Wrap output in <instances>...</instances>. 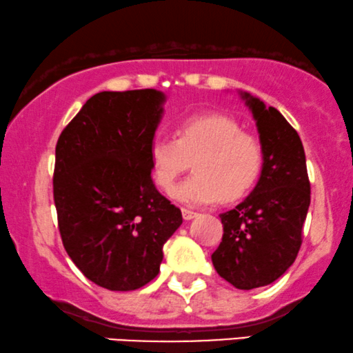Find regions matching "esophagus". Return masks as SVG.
<instances>
[{
    "mask_svg": "<svg viewBox=\"0 0 353 353\" xmlns=\"http://www.w3.org/2000/svg\"><path fill=\"white\" fill-rule=\"evenodd\" d=\"M182 217H184V220H192L194 217H197V212L189 210V209H182Z\"/></svg>",
    "mask_w": 353,
    "mask_h": 353,
    "instance_id": "34e87169",
    "label": "esophagus"
}]
</instances>
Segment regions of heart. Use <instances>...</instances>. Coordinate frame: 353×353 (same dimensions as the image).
<instances>
[{
  "label": "heart",
  "instance_id": "obj_1",
  "mask_svg": "<svg viewBox=\"0 0 353 353\" xmlns=\"http://www.w3.org/2000/svg\"><path fill=\"white\" fill-rule=\"evenodd\" d=\"M156 185L171 194L177 177L194 163V176L174 192L190 205L236 202L260 179L265 150L258 136L243 131L236 118L227 113H190L177 121L174 138L156 136L150 146Z\"/></svg>",
  "mask_w": 353,
  "mask_h": 353
}]
</instances>
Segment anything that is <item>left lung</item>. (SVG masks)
<instances>
[{
    "label": "left lung",
    "mask_w": 353,
    "mask_h": 353,
    "mask_svg": "<svg viewBox=\"0 0 353 353\" xmlns=\"http://www.w3.org/2000/svg\"><path fill=\"white\" fill-rule=\"evenodd\" d=\"M265 150L261 177L253 192L220 215L223 236L212 263L239 290L266 286L294 263L303 243V225L311 203L305 154L286 118L243 93Z\"/></svg>",
    "instance_id": "1"
}]
</instances>
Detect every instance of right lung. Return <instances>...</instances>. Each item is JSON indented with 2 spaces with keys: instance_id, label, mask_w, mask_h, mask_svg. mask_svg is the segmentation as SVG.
<instances>
[{
  "instance_id": "add662e5",
  "label": "right lung",
  "mask_w": 353,
  "mask_h": 353,
  "mask_svg": "<svg viewBox=\"0 0 353 353\" xmlns=\"http://www.w3.org/2000/svg\"><path fill=\"white\" fill-rule=\"evenodd\" d=\"M164 95L152 88L100 92L55 146L54 202L61 239L85 278L134 291L159 273L163 246L182 214L151 179L150 146Z\"/></svg>"
}]
</instances>
